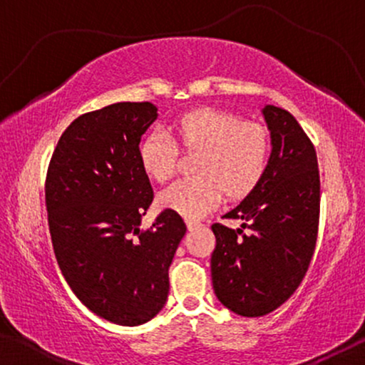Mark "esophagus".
I'll use <instances>...</instances> for the list:
<instances>
[{
	"instance_id": "obj_1",
	"label": "esophagus",
	"mask_w": 365,
	"mask_h": 365,
	"mask_svg": "<svg viewBox=\"0 0 365 365\" xmlns=\"http://www.w3.org/2000/svg\"><path fill=\"white\" fill-rule=\"evenodd\" d=\"M199 226H202V225L199 223V221H195V220H187V228H188V230L199 228Z\"/></svg>"
}]
</instances>
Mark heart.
<instances>
[{
	"label": "heart",
	"instance_id": "obj_1",
	"mask_svg": "<svg viewBox=\"0 0 365 365\" xmlns=\"http://www.w3.org/2000/svg\"><path fill=\"white\" fill-rule=\"evenodd\" d=\"M173 132L185 153H199L194 165L199 175L166 187L159 194L163 207L187 217H200L223 199L225 192L232 199H240L264 177L271 144L261 125L204 108L182 116ZM177 141L163 128H154L142 140L140 165L156 182H166L177 171Z\"/></svg>",
	"mask_w": 365,
	"mask_h": 365
}]
</instances>
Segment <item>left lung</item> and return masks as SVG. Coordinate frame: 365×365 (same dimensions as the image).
Here are the masks:
<instances>
[{
  "label": "left lung",
  "instance_id": "left-lung-1",
  "mask_svg": "<svg viewBox=\"0 0 365 365\" xmlns=\"http://www.w3.org/2000/svg\"><path fill=\"white\" fill-rule=\"evenodd\" d=\"M271 158L261 182L226 220L215 223L211 255L212 288L221 304L238 316L273 312L302 283L319 230L321 182L316 149L287 110L266 106Z\"/></svg>",
  "mask_w": 365,
  "mask_h": 365
}]
</instances>
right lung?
I'll list each match as a JSON object with an SVG mask.
<instances>
[{
  "mask_svg": "<svg viewBox=\"0 0 365 365\" xmlns=\"http://www.w3.org/2000/svg\"><path fill=\"white\" fill-rule=\"evenodd\" d=\"M158 108L116 103L81 115L61 133L46 175L53 250L66 283L89 311L121 326L144 324L168 299V269L187 226L154 199L139 144Z\"/></svg>",
  "mask_w": 365,
  "mask_h": 365,
  "instance_id": "obj_1",
  "label": "right lung"
}]
</instances>
